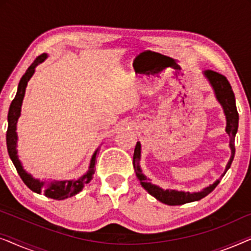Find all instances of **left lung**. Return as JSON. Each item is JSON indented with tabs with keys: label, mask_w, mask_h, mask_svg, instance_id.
<instances>
[{
	"label": "left lung",
	"mask_w": 251,
	"mask_h": 251,
	"mask_svg": "<svg viewBox=\"0 0 251 251\" xmlns=\"http://www.w3.org/2000/svg\"><path fill=\"white\" fill-rule=\"evenodd\" d=\"M204 75L210 82V84L214 88L216 98L218 99V101L221 102V105L224 108L225 115H226V132L228 133L229 138V147H231L232 151V156L229 159L227 166H226L225 173L231 167L232 161L234 159L235 154V146H234V140H235V135L236 131H238L239 126V113L238 109H236L235 105V96L234 92L232 90L231 84L227 78H226L224 75L217 73V72L208 70L204 72ZM139 160H140V143L137 142L136 147H135V153H133V168H135L136 176L138 178V180L142 184V186L145 188V190L149 192V193L157 199L162 203L169 204V205H179L184 203H188V202L198 201L207 197L209 193H211L212 191L215 190L216 186L219 184L221 179L216 180L214 184L210 185V186L205 187L201 192H197V193H190V192H178L175 190H162V188L155 186V185H152L147 181V178L144 176L142 170H140L139 167ZM223 175V176H224ZM222 176V177H223Z\"/></svg>",
	"instance_id": "8db88e82"
}]
</instances>
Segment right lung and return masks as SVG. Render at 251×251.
I'll return each mask as SVG.
<instances>
[{
    "instance_id": "right-lung-1",
    "label": "right lung",
    "mask_w": 251,
    "mask_h": 251,
    "mask_svg": "<svg viewBox=\"0 0 251 251\" xmlns=\"http://www.w3.org/2000/svg\"><path fill=\"white\" fill-rule=\"evenodd\" d=\"M47 58L46 53L40 54L36 57V59L33 61V64L27 68L26 73L23 75L20 78V82L18 84V90H17L16 97L10 105L9 114H8V131H6V147H8V153L10 159L12 160L13 164H15L17 173L19 174L20 178H22L24 183L29 190L36 193H43L47 198L54 199V200H64V199L71 198L73 195L77 194L82 188H83L88 183H90L92 175L95 174V163H96V155H97V151H96L94 155H92L90 167H89V171L84 176H82L76 180H50V181H40L26 173L23 169L20 161L18 160V155H17V132H16V125L18 121V118L20 115V108H22V102L24 99V95H25L27 82L32 76L35 67L40 63Z\"/></svg>"
}]
</instances>
